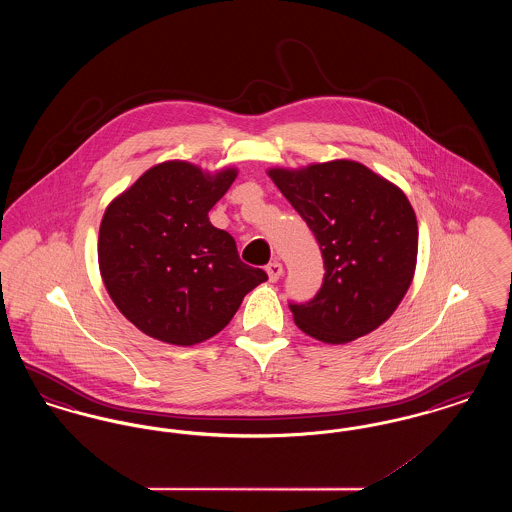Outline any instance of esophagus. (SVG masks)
<instances>
[{
    "label": "esophagus",
    "mask_w": 512,
    "mask_h": 512,
    "mask_svg": "<svg viewBox=\"0 0 512 512\" xmlns=\"http://www.w3.org/2000/svg\"><path fill=\"white\" fill-rule=\"evenodd\" d=\"M282 272H284L282 263H278V261H272V263H268L267 274L268 280H270V282H276V280L282 276Z\"/></svg>",
    "instance_id": "1"
}]
</instances>
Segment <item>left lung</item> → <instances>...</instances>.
Segmentation results:
<instances>
[{"mask_svg": "<svg viewBox=\"0 0 512 512\" xmlns=\"http://www.w3.org/2000/svg\"><path fill=\"white\" fill-rule=\"evenodd\" d=\"M268 174L315 234L324 261L317 295L290 301L295 324L324 343L376 330L413 280L418 226L409 199L355 161Z\"/></svg>", "mask_w": 512, "mask_h": 512, "instance_id": "obj_1", "label": "left lung"}]
</instances>
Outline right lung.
Segmentation results:
<instances>
[{
    "label": "right lung",
    "mask_w": 512,
    "mask_h": 512,
    "mask_svg": "<svg viewBox=\"0 0 512 512\" xmlns=\"http://www.w3.org/2000/svg\"><path fill=\"white\" fill-rule=\"evenodd\" d=\"M234 178L232 169L209 176L169 161L107 207L99 270L113 303L147 336L174 345L209 340L236 315L245 293L267 280L209 220Z\"/></svg>",
    "instance_id": "obj_1"
}]
</instances>
